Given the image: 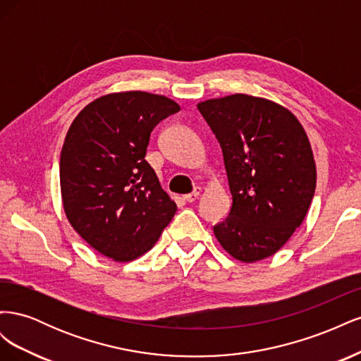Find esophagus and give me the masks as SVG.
Returning a JSON list of instances; mask_svg holds the SVG:
<instances>
[{"mask_svg":"<svg viewBox=\"0 0 361 361\" xmlns=\"http://www.w3.org/2000/svg\"><path fill=\"white\" fill-rule=\"evenodd\" d=\"M200 191H202V190H200L199 187H195L192 192H190V194H187V195H183V200H185V202H188V203L195 202V200H197L199 195H200Z\"/></svg>","mask_w":361,"mask_h":361,"instance_id":"esophagus-1","label":"esophagus"}]
</instances>
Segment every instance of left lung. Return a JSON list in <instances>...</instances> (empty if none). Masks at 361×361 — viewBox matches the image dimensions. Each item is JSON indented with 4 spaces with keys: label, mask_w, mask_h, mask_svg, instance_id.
I'll return each mask as SVG.
<instances>
[{
    "label": "left lung",
    "mask_w": 361,
    "mask_h": 361,
    "mask_svg": "<svg viewBox=\"0 0 361 361\" xmlns=\"http://www.w3.org/2000/svg\"><path fill=\"white\" fill-rule=\"evenodd\" d=\"M221 146L232 209L214 226L232 257L253 264L288 243L316 188V166L304 128L288 108L250 94L197 104Z\"/></svg>",
    "instance_id": "obj_1"
}]
</instances>
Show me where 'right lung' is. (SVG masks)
<instances>
[{"mask_svg":"<svg viewBox=\"0 0 361 361\" xmlns=\"http://www.w3.org/2000/svg\"><path fill=\"white\" fill-rule=\"evenodd\" d=\"M180 106L166 96L97 97L72 122L60 157L63 207L84 241L116 262L155 245L178 206L145 159L150 133Z\"/></svg>","mask_w":361,"mask_h":361,"instance_id":"add662e5","label":"right lung"}]
</instances>
